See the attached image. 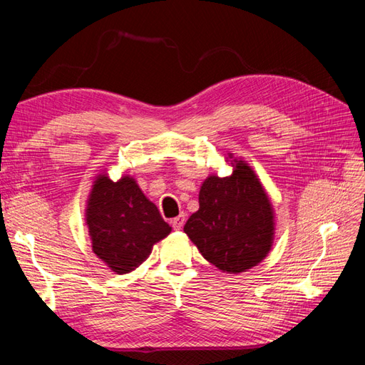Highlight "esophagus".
Here are the masks:
<instances>
[{
    "mask_svg": "<svg viewBox=\"0 0 365 365\" xmlns=\"http://www.w3.org/2000/svg\"><path fill=\"white\" fill-rule=\"evenodd\" d=\"M184 224H185V215L184 213H181L180 216H176V217L172 219V227L175 230H181Z\"/></svg>",
    "mask_w": 365,
    "mask_h": 365,
    "instance_id": "obj_1",
    "label": "esophagus"
}]
</instances>
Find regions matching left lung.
<instances>
[{
  "label": "left lung",
  "mask_w": 365,
  "mask_h": 365,
  "mask_svg": "<svg viewBox=\"0 0 365 365\" xmlns=\"http://www.w3.org/2000/svg\"><path fill=\"white\" fill-rule=\"evenodd\" d=\"M233 173L210 175L200 190V210L184 233L217 269L239 274L268 256L274 242V210L251 165L228 153Z\"/></svg>",
  "instance_id": "left-lung-1"
}]
</instances>
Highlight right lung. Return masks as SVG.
Listing matches in <instances>:
<instances>
[{
    "instance_id": "1",
    "label": "right lung",
    "mask_w": 365,
    "mask_h": 365,
    "mask_svg": "<svg viewBox=\"0 0 365 365\" xmlns=\"http://www.w3.org/2000/svg\"><path fill=\"white\" fill-rule=\"evenodd\" d=\"M85 220L93 252L117 274L138 268L153 245L172 231L157 205L129 175L117 182L106 173L96 176L86 201Z\"/></svg>"
}]
</instances>
